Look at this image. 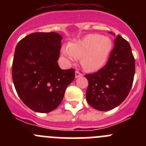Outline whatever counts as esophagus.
I'll list each match as a JSON object with an SVG mask.
<instances>
[{
    "mask_svg": "<svg viewBox=\"0 0 146 146\" xmlns=\"http://www.w3.org/2000/svg\"><path fill=\"white\" fill-rule=\"evenodd\" d=\"M82 74L81 73V72H78V71H76L75 72V77L76 78H77V77H82Z\"/></svg>",
    "mask_w": 146,
    "mask_h": 146,
    "instance_id": "34e87169",
    "label": "esophagus"
}]
</instances>
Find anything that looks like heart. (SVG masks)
I'll list each match as a JSON object with an SVG mask.
<instances>
[{"label":"heart","mask_w":146,"mask_h":146,"mask_svg":"<svg viewBox=\"0 0 146 146\" xmlns=\"http://www.w3.org/2000/svg\"><path fill=\"white\" fill-rule=\"evenodd\" d=\"M113 48L112 40L99 34H88L69 44L63 52L70 60L80 58L82 66L87 71H97L106 64Z\"/></svg>","instance_id":"heart-1"}]
</instances>
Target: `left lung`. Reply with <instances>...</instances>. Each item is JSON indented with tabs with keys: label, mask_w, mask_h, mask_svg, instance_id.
Instances as JSON below:
<instances>
[{
	"label": "left lung",
	"mask_w": 146,
	"mask_h": 146,
	"mask_svg": "<svg viewBox=\"0 0 146 146\" xmlns=\"http://www.w3.org/2000/svg\"><path fill=\"white\" fill-rule=\"evenodd\" d=\"M135 72V61L131 47L126 40L118 35L105 66L95 73L85 75L88 81V103L100 111L118 106L128 96Z\"/></svg>",
	"instance_id": "1"
}]
</instances>
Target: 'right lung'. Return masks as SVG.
Segmentation results:
<instances>
[{
    "mask_svg": "<svg viewBox=\"0 0 146 146\" xmlns=\"http://www.w3.org/2000/svg\"><path fill=\"white\" fill-rule=\"evenodd\" d=\"M61 40L55 32H36L20 40L15 48L13 82L23 103L37 113L57 108L74 80V69L63 70L57 62Z\"/></svg>",
    "mask_w": 146,
    "mask_h": 146,
    "instance_id": "right-lung-1",
    "label": "right lung"
}]
</instances>
